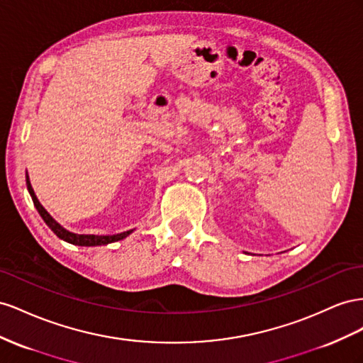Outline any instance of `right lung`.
<instances>
[{
    "instance_id": "1",
    "label": "right lung",
    "mask_w": 363,
    "mask_h": 363,
    "mask_svg": "<svg viewBox=\"0 0 363 363\" xmlns=\"http://www.w3.org/2000/svg\"><path fill=\"white\" fill-rule=\"evenodd\" d=\"M26 182H27V190L30 193V196H32L33 199V203L36 206L38 213L40 214V217H43L44 222L48 225V228L51 231H53L59 239L65 240L71 245H79V246H101V245H108V243H113V242H118V240H123L126 239V237L133 231H124V233H120V234H113V235H94V234H74L71 233L68 230H65L64 226H60L53 217H51L47 210L44 208L43 205H40V202L38 201L36 194L32 189V184H30V179H28V174H26Z\"/></svg>"
}]
</instances>
